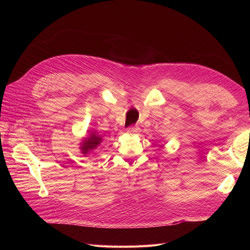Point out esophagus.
Returning a JSON list of instances; mask_svg holds the SVG:
<instances>
[{
  "instance_id": "esophagus-1",
  "label": "esophagus",
  "mask_w": 250,
  "mask_h": 250,
  "mask_svg": "<svg viewBox=\"0 0 250 250\" xmlns=\"http://www.w3.org/2000/svg\"><path fill=\"white\" fill-rule=\"evenodd\" d=\"M140 127H138V126H134V127H129L127 129V132L129 133V134H134V133H138V132H140Z\"/></svg>"
}]
</instances>
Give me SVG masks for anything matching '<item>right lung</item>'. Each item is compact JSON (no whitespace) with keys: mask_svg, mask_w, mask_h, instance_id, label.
I'll use <instances>...</instances> for the list:
<instances>
[{"mask_svg":"<svg viewBox=\"0 0 250 250\" xmlns=\"http://www.w3.org/2000/svg\"><path fill=\"white\" fill-rule=\"evenodd\" d=\"M101 141H102V139L99 137V135L90 134L89 138H87L86 140L82 142V145L80 147L81 153L87 154L90 150H93L99 146L101 144Z\"/></svg>","mask_w":250,"mask_h":250,"instance_id":"obj_1","label":"right lung"}]
</instances>
